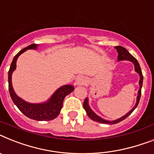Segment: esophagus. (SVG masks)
I'll return each instance as SVG.
<instances>
[{"label":"esophagus","instance_id":"esophagus-1","mask_svg":"<svg viewBox=\"0 0 154 154\" xmlns=\"http://www.w3.org/2000/svg\"><path fill=\"white\" fill-rule=\"evenodd\" d=\"M85 83H86V79H85V77H83V76H80V77H77L74 85H76V86H78V85H85Z\"/></svg>","mask_w":154,"mask_h":154}]
</instances>
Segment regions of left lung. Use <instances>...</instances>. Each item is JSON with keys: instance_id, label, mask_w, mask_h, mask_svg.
I'll return each mask as SVG.
<instances>
[{"instance_id": "left-lung-1", "label": "left lung", "mask_w": 154, "mask_h": 154, "mask_svg": "<svg viewBox=\"0 0 154 154\" xmlns=\"http://www.w3.org/2000/svg\"><path fill=\"white\" fill-rule=\"evenodd\" d=\"M115 48L117 49V53H118V56H117V60L119 61H125V60H128V61H130L134 64V66H135V71L136 73H139V89L138 91V95H137V99H136V103H135V106L133 107L131 110L129 111L128 113H127L125 115H124L123 117H120V118L115 120V121H107V120H105V119L102 118L101 117H99L96 113L91 109V107L89 106L88 103V98H86L84 102V109H85L86 113H87L88 116L92 120V121H95L96 122H99V123L102 124H106V125H114V124H117L119 122H121L123 120H125L126 117H128L129 115L132 113L133 111L135 110V109L137 107L138 104L139 103V99H140L141 96V89H142V86H143V73H142V70H141L140 66H139V63L137 61V59H135V57H133L132 55L128 52L127 49L125 48L121 47V46H116Z\"/></svg>"}]
</instances>
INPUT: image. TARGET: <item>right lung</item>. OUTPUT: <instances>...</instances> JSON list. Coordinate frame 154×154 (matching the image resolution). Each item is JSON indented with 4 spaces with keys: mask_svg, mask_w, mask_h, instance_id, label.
Masks as SVG:
<instances>
[{
    "mask_svg": "<svg viewBox=\"0 0 154 154\" xmlns=\"http://www.w3.org/2000/svg\"><path fill=\"white\" fill-rule=\"evenodd\" d=\"M38 45L33 44L28 47L23 48L14 57L8 71V89L10 95L15 105L19 108L23 114L30 119L35 121H51L59 116L62 107L63 100L67 95L70 94L74 90L73 85H66L61 86L53 93L51 96L47 101L40 103H31L25 101L24 99L18 96L14 91L11 83V75L16 69V62L19 56L26 50L37 49Z\"/></svg>",
    "mask_w": 154,
    "mask_h": 154,
    "instance_id": "add662e5",
    "label": "right lung"
}]
</instances>
